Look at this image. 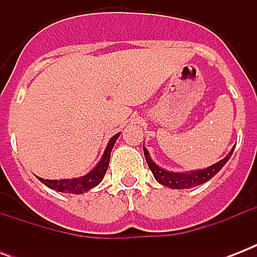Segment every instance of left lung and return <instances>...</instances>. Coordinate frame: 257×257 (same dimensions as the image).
Returning <instances> with one entry per match:
<instances>
[{"label": "left lung", "mask_w": 257, "mask_h": 257, "mask_svg": "<svg viewBox=\"0 0 257 257\" xmlns=\"http://www.w3.org/2000/svg\"><path fill=\"white\" fill-rule=\"evenodd\" d=\"M233 149L228 153L227 156L224 157L223 160H220L219 163H216V164L211 165V167H208V168L205 169L188 172V173H173V172H168L164 171V169H161L160 167H157V165L151 160L148 151L145 149V147L144 155L149 169L152 171L155 179H156L159 183L165 185V187L173 188V189H185V188H192L196 187V185H200V184L207 183L208 180H211L220 169L223 168L224 165L227 164V161L229 160V157H231L232 153H233Z\"/></svg>", "instance_id": "1"}]
</instances>
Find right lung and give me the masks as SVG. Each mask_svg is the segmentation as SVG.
Listing matches in <instances>:
<instances>
[{
  "instance_id": "add662e5",
  "label": "right lung",
  "mask_w": 257,
  "mask_h": 257,
  "mask_svg": "<svg viewBox=\"0 0 257 257\" xmlns=\"http://www.w3.org/2000/svg\"><path fill=\"white\" fill-rule=\"evenodd\" d=\"M120 133H117L114 136L109 140L108 147L105 149L104 155L101 157L100 163L94 167V169L89 172L88 175L81 176V177H77V179H64V180H46L38 177V180L41 181L42 184H45L46 187L50 188V189H54L57 192H65V193H76V195H80L82 192H86L89 189H92L96 185L101 183V180L104 179L105 172L108 169L109 165V159H110V152H112L113 145H114V141L118 139Z\"/></svg>"
}]
</instances>
